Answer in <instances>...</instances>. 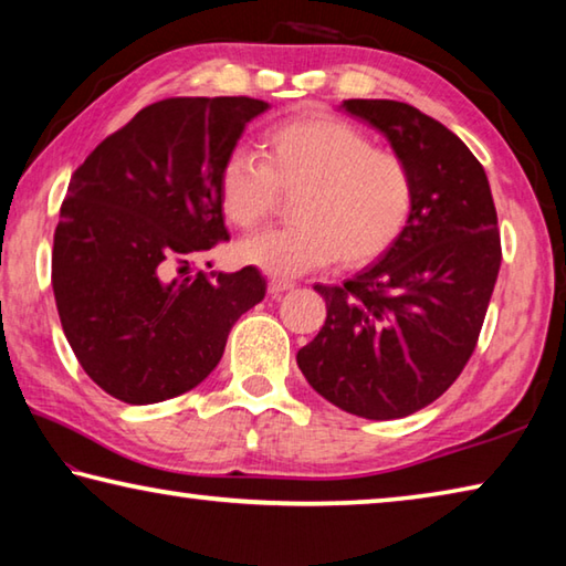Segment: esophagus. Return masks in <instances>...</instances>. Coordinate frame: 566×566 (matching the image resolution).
<instances>
[{
    "label": "esophagus",
    "mask_w": 566,
    "mask_h": 566,
    "mask_svg": "<svg viewBox=\"0 0 566 566\" xmlns=\"http://www.w3.org/2000/svg\"><path fill=\"white\" fill-rule=\"evenodd\" d=\"M292 282H284V280H270V286H266V290H270V294L272 296H280V294H284V292H290L292 290Z\"/></svg>",
    "instance_id": "1"
}]
</instances>
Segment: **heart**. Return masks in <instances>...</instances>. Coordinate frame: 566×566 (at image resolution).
I'll return each mask as SVG.
<instances>
[{"label": "heart", "mask_w": 566, "mask_h": 566, "mask_svg": "<svg viewBox=\"0 0 566 566\" xmlns=\"http://www.w3.org/2000/svg\"><path fill=\"white\" fill-rule=\"evenodd\" d=\"M264 157L244 149L219 171V207L229 224L252 229L274 212L280 189L296 197L294 227L244 239L237 260L274 280H294L342 260L364 266L387 254L411 222L417 179L409 161L379 149L367 132L329 114L274 124Z\"/></svg>", "instance_id": "obj_1"}]
</instances>
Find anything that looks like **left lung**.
Masks as SVG:
<instances>
[{
  "label": "left lung",
  "mask_w": 566,
  "mask_h": 566,
  "mask_svg": "<svg viewBox=\"0 0 566 566\" xmlns=\"http://www.w3.org/2000/svg\"><path fill=\"white\" fill-rule=\"evenodd\" d=\"M409 161L417 205L399 242L342 286L314 284L327 319L296 364L349 415L399 419L454 385L472 357L502 264L484 167L454 132L395 99H347Z\"/></svg>",
  "instance_id": "8db88e82"
}]
</instances>
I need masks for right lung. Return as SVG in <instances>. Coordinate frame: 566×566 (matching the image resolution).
<instances>
[{
    "label": "right lung",
    "mask_w": 566,
    "mask_h": 566,
    "mask_svg": "<svg viewBox=\"0 0 566 566\" xmlns=\"http://www.w3.org/2000/svg\"><path fill=\"white\" fill-rule=\"evenodd\" d=\"M270 104L171 97L109 134L74 171L54 229L52 286L64 337L92 381L127 405L195 389L229 329L264 300L254 266L189 274L229 239L219 171Z\"/></svg>",
    "instance_id": "1"
}]
</instances>
